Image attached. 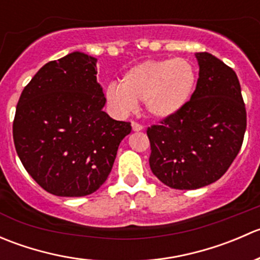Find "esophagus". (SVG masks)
<instances>
[{"label": "esophagus", "instance_id": "34e87169", "mask_svg": "<svg viewBox=\"0 0 260 260\" xmlns=\"http://www.w3.org/2000/svg\"><path fill=\"white\" fill-rule=\"evenodd\" d=\"M132 129L135 131V132H140V131L143 129V127L141 124H138V123L132 122Z\"/></svg>", "mask_w": 260, "mask_h": 260}]
</instances>
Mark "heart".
Here are the masks:
<instances>
[{"instance_id": "heart-1", "label": "heart", "mask_w": 260, "mask_h": 260, "mask_svg": "<svg viewBox=\"0 0 260 260\" xmlns=\"http://www.w3.org/2000/svg\"><path fill=\"white\" fill-rule=\"evenodd\" d=\"M196 83V68L188 59L146 60L128 69L119 85L111 84L106 96L119 114L131 113L143 102L149 117L169 119L190 102Z\"/></svg>"}]
</instances>
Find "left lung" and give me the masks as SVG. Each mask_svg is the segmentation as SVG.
Instances as JSON below:
<instances>
[{
    "label": "left lung",
    "mask_w": 260,
    "mask_h": 260,
    "mask_svg": "<svg viewBox=\"0 0 260 260\" xmlns=\"http://www.w3.org/2000/svg\"><path fill=\"white\" fill-rule=\"evenodd\" d=\"M199 79L175 117L147 129L149 167L165 185L196 190L215 182L239 153L246 112L237 74L209 52H196Z\"/></svg>",
    "instance_id": "obj_1"
}]
</instances>
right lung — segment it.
I'll use <instances>...</instances> for the list:
<instances>
[{"label": "right lung", "mask_w": 260, "mask_h": 260, "mask_svg": "<svg viewBox=\"0 0 260 260\" xmlns=\"http://www.w3.org/2000/svg\"><path fill=\"white\" fill-rule=\"evenodd\" d=\"M94 56L73 51L44 65L16 107L14 142L26 171L44 190L80 198L108 179L131 123L103 111Z\"/></svg>", "instance_id": "right-lung-1"}]
</instances>
